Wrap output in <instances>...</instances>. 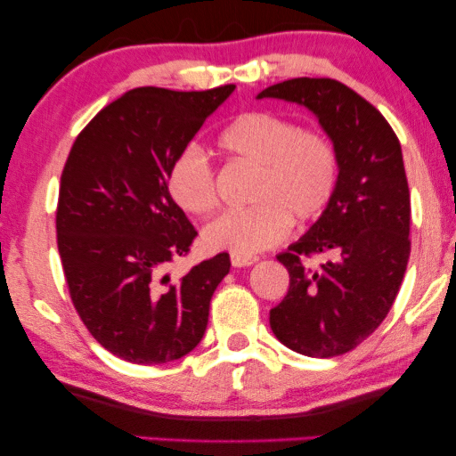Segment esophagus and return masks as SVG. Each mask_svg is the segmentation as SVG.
<instances>
[{"mask_svg": "<svg viewBox=\"0 0 456 456\" xmlns=\"http://www.w3.org/2000/svg\"><path fill=\"white\" fill-rule=\"evenodd\" d=\"M230 261H232L234 267H248V265L257 264L259 257H257V255H236L234 253L232 257H230Z\"/></svg>", "mask_w": 456, "mask_h": 456, "instance_id": "obj_1", "label": "esophagus"}]
</instances>
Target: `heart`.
Masks as SVG:
<instances>
[{
    "label": "heart",
    "mask_w": 456,
    "mask_h": 456,
    "mask_svg": "<svg viewBox=\"0 0 456 456\" xmlns=\"http://www.w3.org/2000/svg\"><path fill=\"white\" fill-rule=\"evenodd\" d=\"M217 147L257 172L248 189L253 205L205 226V245L216 251L251 255L278 245L290 222L305 226L320 220L338 189L340 159L332 139L272 111L236 116L217 134ZM167 189L189 214L208 216L217 205L216 172L197 147H186L172 161Z\"/></svg>",
    "instance_id": "heart-1"
}]
</instances>
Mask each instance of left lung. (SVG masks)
I'll list each match as a JSON object with an SVG mask.
<instances>
[{
  "label": "left lung",
  "instance_id": "left-lung-1",
  "mask_svg": "<svg viewBox=\"0 0 456 456\" xmlns=\"http://www.w3.org/2000/svg\"><path fill=\"white\" fill-rule=\"evenodd\" d=\"M257 97L309 108L338 151V189L326 214L278 255L290 289L270 311L284 346L338 357L376 332L407 270L411 195L401 142L367 99L334 78H290ZM317 254L327 261L315 266Z\"/></svg>",
  "mask_w": 456,
  "mask_h": 456
}]
</instances>
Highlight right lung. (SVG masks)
Masks as SVG:
<instances>
[{
	"instance_id": "1",
	"label": "right lung",
	"mask_w": 456,
	"mask_h": 456,
	"mask_svg": "<svg viewBox=\"0 0 456 456\" xmlns=\"http://www.w3.org/2000/svg\"><path fill=\"white\" fill-rule=\"evenodd\" d=\"M234 91L141 86L99 111L61 172L55 230L72 305L103 348L130 363L176 361L201 342L228 253L174 280L197 230L174 203L167 172Z\"/></svg>"
}]
</instances>
